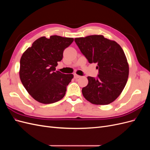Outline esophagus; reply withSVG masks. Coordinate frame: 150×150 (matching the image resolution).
Instances as JSON below:
<instances>
[{"instance_id": "esophagus-1", "label": "esophagus", "mask_w": 150, "mask_h": 150, "mask_svg": "<svg viewBox=\"0 0 150 150\" xmlns=\"http://www.w3.org/2000/svg\"><path fill=\"white\" fill-rule=\"evenodd\" d=\"M74 78H75V79H78V78H81L80 76H79V75H78V74H74Z\"/></svg>"}]
</instances>
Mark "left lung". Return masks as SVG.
Returning a JSON list of instances; mask_svg holds the SVG:
<instances>
[{"mask_svg":"<svg viewBox=\"0 0 150 150\" xmlns=\"http://www.w3.org/2000/svg\"><path fill=\"white\" fill-rule=\"evenodd\" d=\"M89 63H97V78L88 76L82 89L83 96L91 103L106 105L114 101L124 89L129 75V65L123 50L115 40L102 35L74 39Z\"/></svg>","mask_w":150,"mask_h":150,"instance_id":"1","label":"left lung"}]
</instances>
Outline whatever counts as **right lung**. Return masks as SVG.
Returning <instances> with one entry per match:
<instances>
[{"mask_svg":"<svg viewBox=\"0 0 150 150\" xmlns=\"http://www.w3.org/2000/svg\"><path fill=\"white\" fill-rule=\"evenodd\" d=\"M74 39L51 35L41 37L23 53L20 61L21 82L30 96L42 104H51L64 96L67 86L74 78L56 71L64 49Z\"/></svg>","mask_w":150,"mask_h":150,"instance_id":"add662e5","label":"right lung"}]
</instances>
